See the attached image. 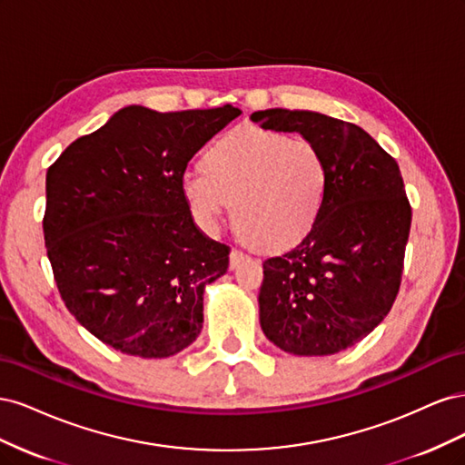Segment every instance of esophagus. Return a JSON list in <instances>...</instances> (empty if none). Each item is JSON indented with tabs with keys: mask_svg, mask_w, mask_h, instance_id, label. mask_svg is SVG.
<instances>
[{
	"mask_svg": "<svg viewBox=\"0 0 465 465\" xmlns=\"http://www.w3.org/2000/svg\"><path fill=\"white\" fill-rule=\"evenodd\" d=\"M242 258H244V252H241V250H231V270H234V267L242 262Z\"/></svg>",
	"mask_w": 465,
	"mask_h": 465,
	"instance_id": "1",
	"label": "esophagus"
}]
</instances>
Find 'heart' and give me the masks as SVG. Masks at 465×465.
Returning a JSON list of instances; mask_svg holds the SVG:
<instances>
[{"label": "heart", "mask_w": 465, "mask_h": 465, "mask_svg": "<svg viewBox=\"0 0 465 465\" xmlns=\"http://www.w3.org/2000/svg\"><path fill=\"white\" fill-rule=\"evenodd\" d=\"M203 166L184 174L182 195L205 231H215L232 205L238 234L273 252L299 244L320 219L330 173L306 139L244 125L221 135Z\"/></svg>", "instance_id": "1"}]
</instances>
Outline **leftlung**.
<instances>
[{
  "mask_svg": "<svg viewBox=\"0 0 465 465\" xmlns=\"http://www.w3.org/2000/svg\"><path fill=\"white\" fill-rule=\"evenodd\" d=\"M254 120L301 134L330 173L312 231L263 262L260 326L285 353H340L367 337L398 297L411 227L400 166L359 125L320 112L270 108Z\"/></svg>",
  "mask_w": 465,
  "mask_h": 465,
  "instance_id": "left-lung-1",
  "label": "left lung"
}]
</instances>
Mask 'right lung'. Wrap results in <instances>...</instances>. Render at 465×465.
<instances>
[{
    "mask_svg": "<svg viewBox=\"0 0 465 465\" xmlns=\"http://www.w3.org/2000/svg\"><path fill=\"white\" fill-rule=\"evenodd\" d=\"M242 112L118 110L46 174L45 241L67 311L124 355L166 359L195 341L205 285L229 246L195 227L182 195L192 157Z\"/></svg>",
    "mask_w": 465,
    "mask_h": 465,
    "instance_id": "add662e5",
    "label": "right lung"
}]
</instances>
